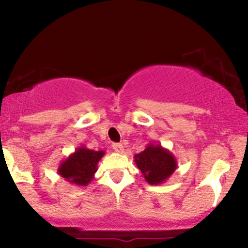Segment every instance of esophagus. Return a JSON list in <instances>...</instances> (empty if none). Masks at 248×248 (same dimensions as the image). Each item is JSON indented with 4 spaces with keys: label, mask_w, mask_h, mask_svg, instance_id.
Wrapping results in <instances>:
<instances>
[{
    "label": "esophagus",
    "mask_w": 248,
    "mask_h": 248,
    "mask_svg": "<svg viewBox=\"0 0 248 248\" xmlns=\"http://www.w3.org/2000/svg\"><path fill=\"white\" fill-rule=\"evenodd\" d=\"M112 147L116 153H124V146L121 143H113Z\"/></svg>",
    "instance_id": "esophagus-1"
}]
</instances>
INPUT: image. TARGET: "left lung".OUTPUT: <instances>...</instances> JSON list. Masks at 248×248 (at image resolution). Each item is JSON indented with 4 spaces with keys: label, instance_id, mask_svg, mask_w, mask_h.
Returning a JSON list of instances; mask_svg holds the SVG:
<instances>
[{
    "label": "left lung",
    "instance_id": "8db88e82",
    "mask_svg": "<svg viewBox=\"0 0 248 248\" xmlns=\"http://www.w3.org/2000/svg\"><path fill=\"white\" fill-rule=\"evenodd\" d=\"M134 161L147 183L152 186L164 183L177 168L172 153L155 142L148 144L143 152L135 154Z\"/></svg>",
    "mask_w": 248,
    "mask_h": 248
}]
</instances>
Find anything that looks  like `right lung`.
Listing matches in <instances>:
<instances>
[{
    "instance_id": "obj_1",
    "label": "right lung",
    "mask_w": 248,
    "mask_h": 248,
    "mask_svg": "<svg viewBox=\"0 0 248 248\" xmlns=\"http://www.w3.org/2000/svg\"><path fill=\"white\" fill-rule=\"evenodd\" d=\"M104 155L105 150H92L81 146L59 164L57 172L71 184L86 186L94 178L98 163Z\"/></svg>"
}]
</instances>
